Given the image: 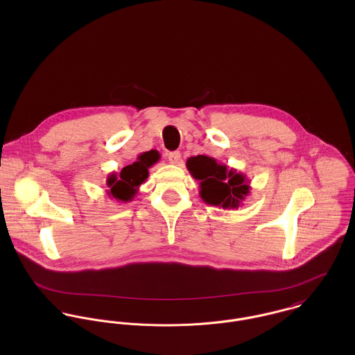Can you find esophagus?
<instances>
[{
    "label": "esophagus",
    "instance_id": "34e87169",
    "mask_svg": "<svg viewBox=\"0 0 355 355\" xmlns=\"http://www.w3.org/2000/svg\"><path fill=\"white\" fill-rule=\"evenodd\" d=\"M180 158H182V154L179 152L168 153V159L171 164H179Z\"/></svg>",
    "mask_w": 355,
    "mask_h": 355
}]
</instances>
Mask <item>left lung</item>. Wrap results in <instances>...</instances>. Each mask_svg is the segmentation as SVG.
Segmentation results:
<instances>
[{"mask_svg":"<svg viewBox=\"0 0 355 355\" xmlns=\"http://www.w3.org/2000/svg\"><path fill=\"white\" fill-rule=\"evenodd\" d=\"M186 166L191 176L200 182V197L211 206L238 209L250 196V180L242 172L217 162L209 155L190 157Z\"/></svg>","mask_w":355,"mask_h":355,"instance_id":"left-lung-1","label":"left lung"}]
</instances>
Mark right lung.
Returning <instances> with one entry per match:
<instances>
[{"mask_svg": "<svg viewBox=\"0 0 355 355\" xmlns=\"http://www.w3.org/2000/svg\"><path fill=\"white\" fill-rule=\"evenodd\" d=\"M157 150L141 153L137 161L124 166L120 173L112 172L106 178V194L117 202H131L139 191V186L149 178V169L159 161Z\"/></svg>", "mask_w": 355, "mask_h": 355, "instance_id": "right-lung-1", "label": "right lung"}]
</instances>
